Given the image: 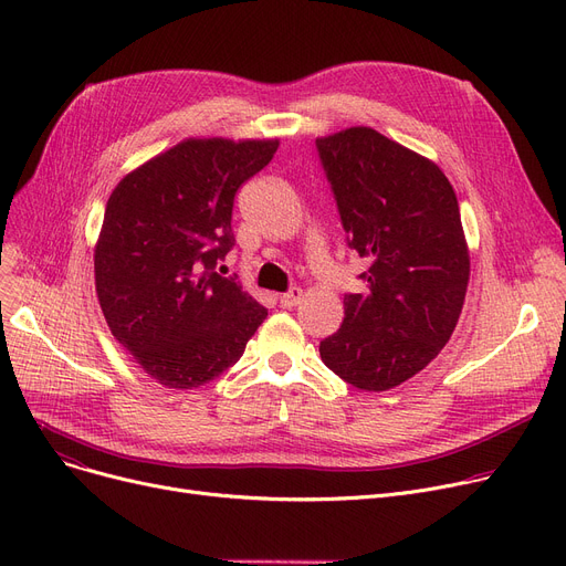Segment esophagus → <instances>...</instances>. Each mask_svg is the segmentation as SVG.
<instances>
[{
    "label": "esophagus",
    "instance_id": "1",
    "mask_svg": "<svg viewBox=\"0 0 566 566\" xmlns=\"http://www.w3.org/2000/svg\"><path fill=\"white\" fill-rule=\"evenodd\" d=\"M301 301H303V289L301 286H293V289H289L286 293L280 295V305L286 307V310L295 307Z\"/></svg>",
    "mask_w": 566,
    "mask_h": 566
}]
</instances>
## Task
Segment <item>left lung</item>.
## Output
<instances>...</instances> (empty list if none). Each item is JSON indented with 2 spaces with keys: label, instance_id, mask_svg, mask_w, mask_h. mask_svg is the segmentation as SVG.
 Masks as SVG:
<instances>
[{
  "label": "left lung",
  "instance_id": "8db88e82",
  "mask_svg": "<svg viewBox=\"0 0 566 566\" xmlns=\"http://www.w3.org/2000/svg\"><path fill=\"white\" fill-rule=\"evenodd\" d=\"M346 243L371 261L365 293L344 295L321 360L353 388L382 392L422 371L450 342L470 256L459 201L438 165L371 128L316 139Z\"/></svg>",
  "mask_w": 566,
  "mask_h": 566
}]
</instances>
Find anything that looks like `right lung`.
Returning <instances> with one entry per match:
<instances>
[{"label":"right lung","instance_id":"add662e5","mask_svg":"<svg viewBox=\"0 0 566 566\" xmlns=\"http://www.w3.org/2000/svg\"><path fill=\"white\" fill-rule=\"evenodd\" d=\"M277 139H186L130 171L107 199L94 254L114 339L158 382L192 390L241 358L268 310L216 273L235 238L233 197Z\"/></svg>","mask_w":566,"mask_h":566}]
</instances>
